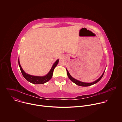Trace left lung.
<instances>
[{"instance_id":"obj_1","label":"left lung","mask_w":122,"mask_h":122,"mask_svg":"<svg viewBox=\"0 0 122 122\" xmlns=\"http://www.w3.org/2000/svg\"><path fill=\"white\" fill-rule=\"evenodd\" d=\"M66 71H67V76H68V77L69 78V79H70L72 81H73L74 83H75L76 84H77V85H79V86H89L92 85H93V84H94L97 83V82L98 81H99L101 80V79L102 78V77H103V75H104V72H105V71H104V72H103V73L102 74V75L96 81H94L93 82L88 83V82H83L81 81H78V80H76V79L73 78L70 75V74H69V73L68 72V71L66 69Z\"/></svg>"}]
</instances>
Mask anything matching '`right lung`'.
I'll return each instance as SVG.
<instances>
[{
  "mask_svg": "<svg viewBox=\"0 0 122 122\" xmlns=\"http://www.w3.org/2000/svg\"><path fill=\"white\" fill-rule=\"evenodd\" d=\"M58 62H59V59H57L54 64V65H53V66H52L51 69V70L46 75L44 76H32L26 73L22 69L20 64L19 60L18 59L19 66L23 76L27 81L33 84H43L48 81L51 78L52 76H53V71H54V69L58 64Z\"/></svg>",
  "mask_w": 122,
  "mask_h": 122,
  "instance_id": "obj_1",
  "label": "right lung"
}]
</instances>
